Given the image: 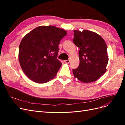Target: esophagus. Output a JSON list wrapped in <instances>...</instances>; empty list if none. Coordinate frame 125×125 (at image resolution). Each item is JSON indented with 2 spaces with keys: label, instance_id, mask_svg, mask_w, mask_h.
Wrapping results in <instances>:
<instances>
[{
  "label": "esophagus",
  "instance_id": "1",
  "mask_svg": "<svg viewBox=\"0 0 125 125\" xmlns=\"http://www.w3.org/2000/svg\"><path fill=\"white\" fill-rule=\"evenodd\" d=\"M65 62L66 63H69V62H70V60H69V59H68V60H65Z\"/></svg>",
  "mask_w": 125,
  "mask_h": 125
}]
</instances>
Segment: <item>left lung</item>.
Here are the masks:
<instances>
[{
	"label": "left lung",
	"mask_w": 125,
	"mask_h": 125,
	"mask_svg": "<svg viewBox=\"0 0 125 125\" xmlns=\"http://www.w3.org/2000/svg\"><path fill=\"white\" fill-rule=\"evenodd\" d=\"M73 35V43L80 48V63L73 70L74 77L83 83L95 81L106 71L107 45L100 35L88 30H74Z\"/></svg>",
	"instance_id": "8db88e82"
}]
</instances>
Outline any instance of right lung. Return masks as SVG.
Instances as JSON below:
<instances>
[{
	"label": "right lung",
	"instance_id": "add662e5",
	"mask_svg": "<svg viewBox=\"0 0 125 125\" xmlns=\"http://www.w3.org/2000/svg\"><path fill=\"white\" fill-rule=\"evenodd\" d=\"M67 31L42 25L26 34L19 45V61L24 73L33 81L44 83L54 79L62 66L57 58L60 41Z\"/></svg>",
	"mask_w": 125,
	"mask_h": 125
}]
</instances>
